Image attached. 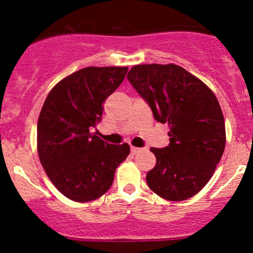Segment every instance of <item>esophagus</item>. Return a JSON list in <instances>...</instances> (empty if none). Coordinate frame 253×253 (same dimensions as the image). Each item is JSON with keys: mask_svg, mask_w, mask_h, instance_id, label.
I'll list each match as a JSON object with an SVG mask.
<instances>
[{"mask_svg": "<svg viewBox=\"0 0 253 253\" xmlns=\"http://www.w3.org/2000/svg\"><path fill=\"white\" fill-rule=\"evenodd\" d=\"M141 149H139V147H134V146L130 147V152H132V155H136V153H139Z\"/></svg>", "mask_w": 253, "mask_h": 253, "instance_id": "34e87169", "label": "esophagus"}]
</instances>
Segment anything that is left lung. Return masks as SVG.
<instances>
[{"label": "left lung", "instance_id": "left-lung-1", "mask_svg": "<svg viewBox=\"0 0 253 253\" xmlns=\"http://www.w3.org/2000/svg\"><path fill=\"white\" fill-rule=\"evenodd\" d=\"M127 78L153 118L170 127V144L150 149L157 163L147 172V185L169 201L190 199L210 181L225 150V121L215 95L175 64L135 65Z\"/></svg>", "mask_w": 253, "mask_h": 253}]
</instances>
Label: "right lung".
Here are the masks:
<instances>
[{
    "instance_id": "1",
    "label": "right lung",
    "mask_w": 253,
    "mask_h": 253,
    "mask_svg": "<svg viewBox=\"0 0 253 253\" xmlns=\"http://www.w3.org/2000/svg\"><path fill=\"white\" fill-rule=\"evenodd\" d=\"M128 68L81 69L53 86L38 120V153L46 175L64 196L89 202L107 193L129 145H112L90 130L102 120L103 103Z\"/></svg>"
}]
</instances>
